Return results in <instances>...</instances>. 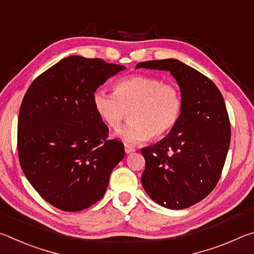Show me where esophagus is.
I'll list each match as a JSON object with an SVG mask.
<instances>
[{
    "label": "esophagus",
    "mask_w": 254,
    "mask_h": 254,
    "mask_svg": "<svg viewBox=\"0 0 254 254\" xmlns=\"http://www.w3.org/2000/svg\"><path fill=\"white\" fill-rule=\"evenodd\" d=\"M124 150H126V153H127V154L132 153V152L135 151V149L130 147V145H128V144H124Z\"/></svg>",
    "instance_id": "34e87169"
}]
</instances>
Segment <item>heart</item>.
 Segmentation results:
<instances>
[{
  "instance_id": "heart-1",
  "label": "heart",
  "mask_w": 254,
  "mask_h": 254,
  "mask_svg": "<svg viewBox=\"0 0 254 254\" xmlns=\"http://www.w3.org/2000/svg\"><path fill=\"white\" fill-rule=\"evenodd\" d=\"M93 105L98 117L111 128H118L130 111V123L118 132L127 143L159 139L173 130L183 107L182 93L174 84L147 75L119 80L114 93L97 89Z\"/></svg>"
}]
</instances>
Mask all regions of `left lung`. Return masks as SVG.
<instances>
[{"instance_id":"obj_1","label":"left lung","mask_w":254,"mask_h":254,"mask_svg":"<svg viewBox=\"0 0 254 254\" xmlns=\"http://www.w3.org/2000/svg\"><path fill=\"white\" fill-rule=\"evenodd\" d=\"M135 68L170 71L179 85V120L161 141L141 149L145 159L141 183L157 204L187 208L220 180L231 141L224 98L212 80L177 59L149 60Z\"/></svg>"}]
</instances>
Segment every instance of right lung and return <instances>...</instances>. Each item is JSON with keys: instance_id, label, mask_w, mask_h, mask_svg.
Instances as JSON below:
<instances>
[{"instance_id": "obj_1", "label": "right lung", "mask_w": 254, "mask_h": 254, "mask_svg": "<svg viewBox=\"0 0 254 254\" xmlns=\"http://www.w3.org/2000/svg\"><path fill=\"white\" fill-rule=\"evenodd\" d=\"M126 69L100 58L69 56L30 85L18 121L21 168L45 200L78 212L105 194L110 175L124 157L123 143L93 105L96 89Z\"/></svg>"}]
</instances>
